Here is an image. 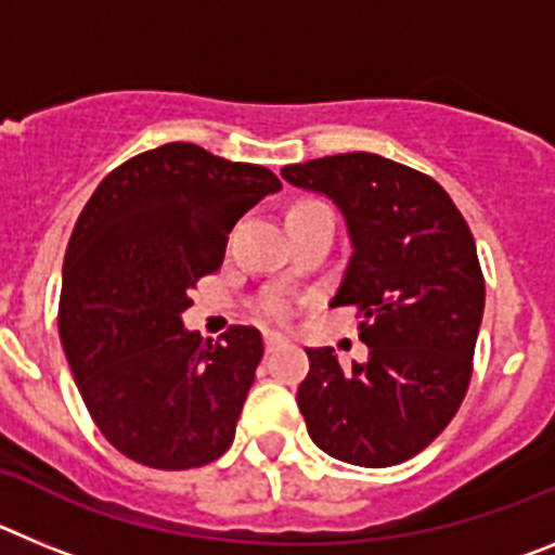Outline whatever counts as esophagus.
<instances>
[{
	"instance_id": "34e87169",
	"label": "esophagus",
	"mask_w": 555,
	"mask_h": 555,
	"mask_svg": "<svg viewBox=\"0 0 555 555\" xmlns=\"http://www.w3.org/2000/svg\"><path fill=\"white\" fill-rule=\"evenodd\" d=\"M263 345H267V352H272V350H278V347L286 345V336L278 331H267L263 333Z\"/></svg>"
}]
</instances>
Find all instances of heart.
Segmentation results:
<instances>
[{
    "instance_id": "b5f03b06",
    "label": "heart",
    "mask_w": 555,
    "mask_h": 555,
    "mask_svg": "<svg viewBox=\"0 0 555 555\" xmlns=\"http://www.w3.org/2000/svg\"><path fill=\"white\" fill-rule=\"evenodd\" d=\"M267 313H269V317H274V320H283V317H288V302L286 300L269 302Z\"/></svg>"
}]
</instances>
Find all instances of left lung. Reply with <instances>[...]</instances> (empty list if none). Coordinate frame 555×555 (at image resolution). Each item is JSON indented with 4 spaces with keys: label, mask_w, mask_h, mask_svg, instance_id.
<instances>
[{
    "label": "left lung",
    "mask_w": 555,
    "mask_h": 555,
    "mask_svg": "<svg viewBox=\"0 0 555 555\" xmlns=\"http://www.w3.org/2000/svg\"><path fill=\"white\" fill-rule=\"evenodd\" d=\"M281 178L331 199L350 261L331 306L361 308L366 361L306 347L297 389L308 436L358 467H391L428 448L467 395L483 317V274L467 222L442 185L372 152L283 166Z\"/></svg>",
    "instance_id": "1"
}]
</instances>
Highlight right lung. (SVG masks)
Masks as SVG:
<instances>
[{
	"label": "right lung",
	"mask_w": 555,
	"mask_h": 555,
	"mask_svg": "<svg viewBox=\"0 0 555 555\" xmlns=\"http://www.w3.org/2000/svg\"><path fill=\"white\" fill-rule=\"evenodd\" d=\"M281 180L197 144L113 169L82 208L63 261L61 341L82 403L127 459L191 469L230 448L261 364V331L205 341L189 292L224 261L235 222Z\"/></svg>",
	"instance_id": "1"
}]
</instances>
